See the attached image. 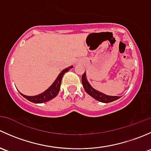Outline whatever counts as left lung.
I'll list each match as a JSON object with an SVG mask.
<instances>
[{
	"instance_id": "left-lung-1",
	"label": "left lung",
	"mask_w": 151,
	"mask_h": 151,
	"mask_svg": "<svg viewBox=\"0 0 151 151\" xmlns=\"http://www.w3.org/2000/svg\"><path fill=\"white\" fill-rule=\"evenodd\" d=\"M82 83H83L85 92L99 101H101L103 103H109L121 98L120 96H116L106 95V94L94 89L88 83L86 78V73L85 72L82 76Z\"/></svg>"
}]
</instances>
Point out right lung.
Masks as SVG:
<instances>
[{
    "instance_id": "obj_1",
    "label": "right lung",
    "mask_w": 151,
    "mask_h": 151,
    "mask_svg": "<svg viewBox=\"0 0 151 151\" xmlns=\"http://www.w3.org/2000/svg\"><path fill=\"white\" fill-rule=\"evenodd\" d=\"M73 67V66L68 67V68H65L63 69L61 72L59 74V75L58 76V77L56 78V80H55L54 83L52 84L51 86L47 89L45 92L39 94V95L36 96H26L24 95V94L21 93L20 94L24 97V98L26 99L28 101H31L33 103H36V104H42V103H45L47 102V101H50L51 99H54L56 96L58 95V93L60 91V84H61V80H62V77L64 75V74L70 68H71Z\"/></svg>"
}]
</instances>
